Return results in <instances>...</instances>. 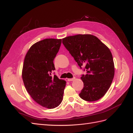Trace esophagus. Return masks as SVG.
Masks as SVG:
<instances>
[{
  "label": "esophagus",
  "instance_id": "esophagus-1",
  "mask_svg": "<svg viewBox=\"0 0 133 133\" xmlns=\"http://www.w3.org/2000/svg\"><path fill=\"white\" fill-rule=\"evenodd\" d=\"M75 79V78H71V79H68V82H71V81H73V80H74Z\"/></svg>",
  "mask_w": 133,
  "mask_h": 133
}]
</instances>
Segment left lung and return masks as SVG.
I'll use <instances>...</instances> for the list:
<instances>
[{"label": "left lung", "instance_id": "8db88e82", "mask_svg": "<svg viewBox=\"0 0 133 133\" xmlns=\"http://www.w3.org/2000/svg\"><path fill=\"white\" fill-rule=\"evenodd\" d=\"M62 40L80 68L85 65L87 74L81 77L84 87L80 97L88 102L100 99L109 89L114 76V64L110 49L91 34L69 36Z\"/></svg>", "mask_w": 133, "mask_h": 133}]
</instances>
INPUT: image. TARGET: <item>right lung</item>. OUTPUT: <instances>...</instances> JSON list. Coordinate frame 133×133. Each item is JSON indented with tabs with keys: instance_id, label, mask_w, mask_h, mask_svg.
<instances>
[{
	"instance_id": "obj_1",
	"label": "right lung",
	"mask_w": 133,
	"mask_h": 133,
	"mask_svg": "<svg viewBox=\"0 0 133 133\" xmlns=\"http://www.w3.org/2000/svg\"><path fill=\"white\" fill-rule=\"evenodd\" d=\"M62 39H45L35 43L28 50L24 60L22 78L28 93L35 102L48 109L62 103L66 82L52 75L54 59Z\"/></svg>"
}]
</instances>
